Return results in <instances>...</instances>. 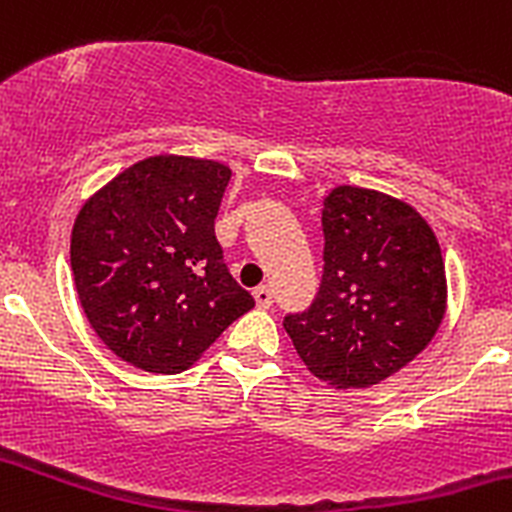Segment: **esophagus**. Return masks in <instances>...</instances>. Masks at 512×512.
<instances>
[{
	"mask_svg": "<svg viewBox=\"0 0 512 512\" xmlns=\"http://www.w3.org/2000/svg\"><path fill=\"white\" fill-rule=\"evenodd\" d=\"M252 297H255V302H257V307H262V310H267V307L272 305V290L270 287H257L255 292H252Z\"/></svg>",
	"mask_w": 512,
	"mask_h": 512,
	"instance_id": "obj_1",
	"label": "esophagus"
}]
</instances>
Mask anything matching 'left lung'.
<instances>
[{"instance_id": "left-lung-1", "label": "left lung", "mask_w": 512, "mask_h": 512, "mask_svg": "<svg viewBox=\"0 0 512 512\" xmlns=\"http://www.w3.org/2000/svg\"><path fill=\"white\" fill-rule=\"evenodd\" d=\"M322 232L320 292L282 325L317 380L370 388L413 362L438 332L448 307L443 252L413 205L370 187H332Z\"/></svg>"}]
</instances>
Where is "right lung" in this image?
Listing matches in <instances>:
<instances>
[{"label":"right lung","instance_id":"1","mask_svg":"<svg viewBox=\"0 0 512 512\" xmlns=\"http://www.w3.org/2000/svg\"><path fill=\"white\" fill-rule=\"evenodd\" d=\"M230 177L217 160L155 155L79 207L69 245L79 305L124 362L157 375L187 370L255 307L215 237Z\"/></svg>","mask_w":512,"mask_h":512}]
</instances>
